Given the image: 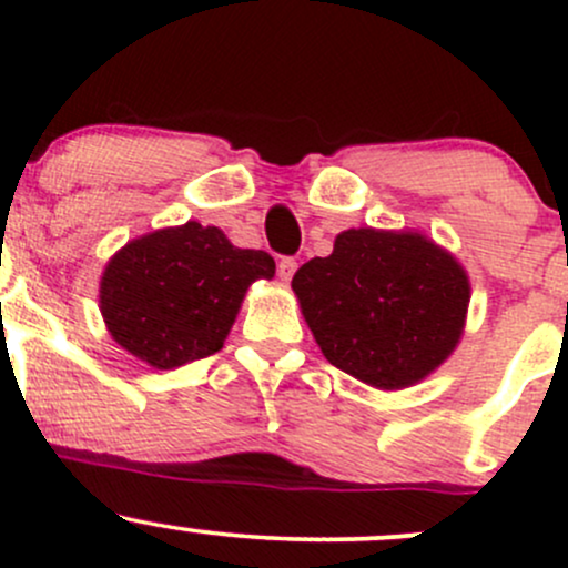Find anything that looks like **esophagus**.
Masks as SVG:
<instances>
[{
	"label": "esophagus",
	"instance_id": "34e87169",
	"mask_svg": "<svg viewBox=\"0 0 568 568\" xmlns=\"http://www.w3.org/2000/svg\"><path fill=\"white\" fill-rule=\"evenodd\" d=\"M296 258L293 256H280L277 258V277L283 280V283H288V280L293 277V272H296Z\"/></svg>",
	"mask_w": 568,
	"mask_h": 568
}]
</instances>
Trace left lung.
Listing matches in <instances>:
<instances>
[{"label":"left lung","mask_w":568,"mask_h":568,"mask_svg":"<svg viewBox=\"0 0 568 568\" xmlns=\"http://www.w3.org/2000/svg\"><path fill=\"white\" fill-rule=\"evenodd\" d=\"M323 355L379 389L425 379L452 355L470 302L465 270L414 232L347 230L293 275Z\"/></svg>","instance_id":"1"}]
</instances>
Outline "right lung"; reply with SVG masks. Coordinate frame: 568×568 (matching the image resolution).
<instances>
[{"instance_id": "right-lung-1", "label": "right lung", "mask_w": 568, "mask_h": 568, "mask_svg": "<svg viewBox=\"0 0 568 568\" xmlns=\"http://www.w3.org/2000/svg\"><path fill=\"white\" fill-rule=\"evenodd\" d=\"M272 275L266 251L234 247L216 226L189 221L116 253L101 280V312L130 355L175 368L224 347L247 285Z\"/></svg>"}]
</instances>
